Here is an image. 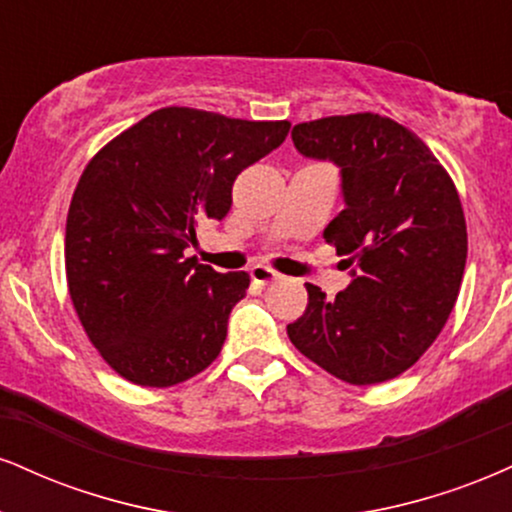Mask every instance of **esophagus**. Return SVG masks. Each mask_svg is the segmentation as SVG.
<instances>
[{
    "instance_id": "obj_1",
    "label": "esophagus",
    "mask_w": 512,
    "mask_h": 512,
    "mask_svg": "<svg viewBox=\"0 0 512 512\" xmlns=\"http://www.w3.org/2000/svg\"><path fill=\"white\" fill-rule=\"evenodd\" d=\"M250 276H252V281L260 283V286H267V283L281 279V274L276 272V269L267 267V264H255V267L250 269Z\"/></svg>"
}]
</instances>
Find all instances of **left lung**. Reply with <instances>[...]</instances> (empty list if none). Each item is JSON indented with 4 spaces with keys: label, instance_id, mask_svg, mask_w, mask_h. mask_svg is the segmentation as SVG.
<instances>
[{
    "label": "left lung",
    "instance_id": "left-lung-1",
    "mask_svg": "<svg viewBox=\"0 0 512 512\" xmlns=\"http://www.w3.org/2000/svg\"><path fill=\"white\" fill-rule=\"evenodd\" d=\"M305 157L341 166L346 209L324 240L355 264L336 298L305 283L288 338L315 365L355 386L396 379L441 334L463 283L467 226L458 188L434 152L374 112L293 126Z\"/></svg>",
    "mask_w": 512,
    "mask_h": 512
}]
</instances>
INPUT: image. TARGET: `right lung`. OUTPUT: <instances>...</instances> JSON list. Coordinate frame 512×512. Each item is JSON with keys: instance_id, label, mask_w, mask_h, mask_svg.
Instances as JSON below:
<instances>
[{"instance_id": "right-lung-1", "label": "right lung", "mask_w": 512, "mask_h": 512, "mask_svg": "<svg viewBox=\"0 0 512 512\" xmlns=\"http://www.w3.org/2000/svg\"><path fill=\"white\" fill-rule=\"evenodd\" d=\"M288 121L164 107L90 159L66 217V283L90 343L119 377L166 389L217 360L248 272L186 260L197 224L231 209L236 176Z\"/></svg>"}]
</instances>
